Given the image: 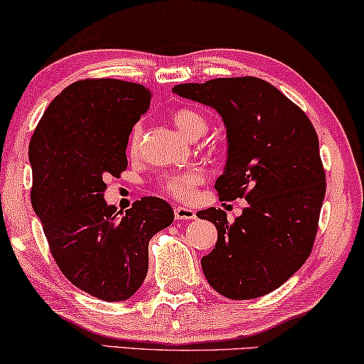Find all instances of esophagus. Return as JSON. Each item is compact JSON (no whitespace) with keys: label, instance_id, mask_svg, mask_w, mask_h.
Returning <instances> with one entry per match:
<instances>
[{"label":"esophagus","instance_id":"obj_1","mask_svg":"<svg viewBox=\"0 0 364 364\" xmlns=\"http://www.w3.org/2000/svg\"><path fill=\"white\" fill-rule=\"evenodd\" d=\"M175 218L178 219V221H184V219H194V218H196V213H194L191 208L176 206L175 208Z\"/></svg>","mask_w":364,"mask_h":364}]
</instances>
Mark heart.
<instances>
[{
    "mask_svg": "<svg viewBox=\"0 0 364 364\" xmlns=\"http://www.w3.org/2000/svg\"><path fill=\"white\" fill-rule=\"evenodd\" d=\"M173 124L176 125V129L180 130L184 136L188 138H198L201 136L204 132L208 130V120L199 114V112L193 109H178L173 112L171 115ZM141 136V127L135 125L130 133V148H136L138 141H140ZM203 175L198 170H186V171H178L171 173V175H166L163 178V188L166 189L168 193L173 194V196L178 199H188L193 196L194 188L198 184H201Z\"/></svg>",
    "mask_w": 364,
    "mask_h": 364,
    "instance_id": "1",
    "label": "heart"
}]
</instances>
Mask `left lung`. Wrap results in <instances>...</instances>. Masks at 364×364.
Listing matches in <instances>:
<instances>
[{
    "instance_id": "1",
    "label": "left lung",
    "mask_w": 364,
    "mask_h": 364,
    "mask_svg": "<svg viewBox=\"0 0 364 364\" xmlns=\"http://www.w3.org/2000/svg\"><path fill=\"white\" fill-rule=\"evenodd\" d=\"M173 92L211 107L228 133V161L214 188L221 199L245 198L247 208L198 213L218 229V242L201 259L218 294L249 300L279 289L309 259L325 198L318 136L300 107L257 77L180 84Z\"/></svg>"
}]
</instances>
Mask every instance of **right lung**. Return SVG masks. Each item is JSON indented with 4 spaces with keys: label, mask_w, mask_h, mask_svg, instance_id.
I'll return each instance as SVG.
<instances>
[{
    "label": "right lung",
    "mask_w": 364,
    "mask_h": 364,
    "mask_svg": "<svg viewBox=\"0 0 364 364\" xmlns=\"http://www.w3.org/2000/svg\"><path fill=\"white\" fill-rule=\"evenodd\" d=\"M150 90L117 79L77 80L50 102L29 143L31 203L55 264L80 290L124 301L148 272V242L175 213L146 196L125 213L104 199V178L127 168L133 125L150 109Z\"/></svg>",
    "instance_id": "1"
}]
</instances>
